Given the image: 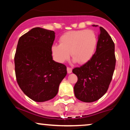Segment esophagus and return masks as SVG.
<instances>
[{
    "instance_id": "1",
    "label": "esophagus",
    "mask_w": 130,
    "mask_h": 130,
    "mask_svg": "<svg viewBox=\"0 0 130 130\" xmlns=\"http://www.w3.org/2000/svg\"><path fill=\"white\" fill-rule=\"evenodd\" d=\"M67 72H68V73H71V72H72V68H70V67H67Z\"/></svg>"
}]
</instances>
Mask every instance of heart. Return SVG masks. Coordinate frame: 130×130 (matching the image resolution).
Here are the masks:
<instances>
[{"label": "heart", "instance_id": "heart-1", "mask_svg": "<svg viewBox=\"0 0 130 130\" xmlns=\"http://www.w3.org/2000/svg\"><path fill=\"white\" fill-rule=\"evenodd\" d=\"M60 44L52 46L54 59L63 63L69 59L70 53L74 62L85 63L92 59L96 51L97 36L92 30H78L65 32L59 38Z\"/></svg>", "mask_w": 130, "mask_h": 130}]
</instances>
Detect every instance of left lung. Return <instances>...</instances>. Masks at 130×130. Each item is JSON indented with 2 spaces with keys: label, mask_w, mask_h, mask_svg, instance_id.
I'll return each mask as SVG.
<instances>
[{
  "label": "left lung",
  "mask_w": 130,
  "mask_h": 130,
  "mask_svg": "<svg viewBox=\"0 0 130 130\" xmlns=\"http://www.w3.org/2000/svg\"><path fill=\"white\" fill-rule=\"evenodd\" d=\"M100 29L96 51L92 59L72 71L77 77L74 95L83 102H93L106 93L116 67L114 41L104 28L100 27Z\"/></svg>",
  "instance_id": "8db88e82"
}]
</instances>
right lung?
Listing matches in <instances>:
<instances>
[{
	"label": "right lung",
	"instance_id": "1",
	"mask_svg": "<svg viewBox=\"0 0 130 130\" xmlns=\"http://www.w3.org/2000/svg\"><path fill=\"white\" fill-rule=\"evenodd\" d=\"M55 32L33 28L19 38L14 56L17 83L28 97L37 102L53 99L61 81L67 75V67L53 60L51 47Z\"/></svg>",
	"mask_w": 130,
	"mask_h": 130
}]
</instances>
